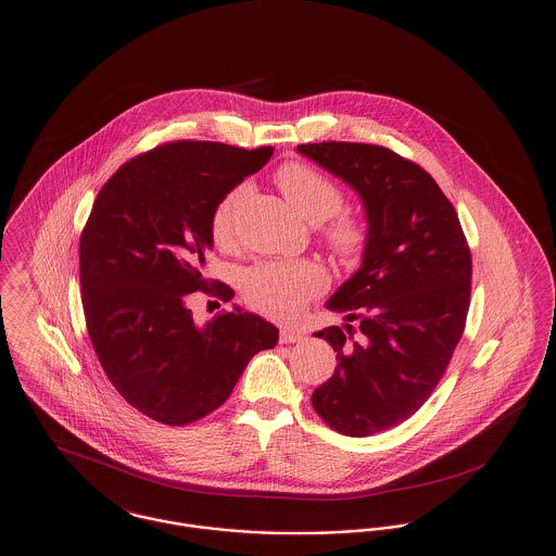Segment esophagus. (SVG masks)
Wrapping results in <instances>:
<instances>
[{"instance_id":"34e87169","label":"esophagus","mask_w":556,"mask_h":556,"mask_svg":"<svg viewBox=\"0 0 556 556\" xmlns=\"http://www.w3.org/2000/svg\"><path fill=\"white\" fill-rule=\"evenodd\" d=\"M302 340H304V333H302V331L281 329V336H279V342H281V344H295V342H302Z\"/></svg>"}]
</instances>
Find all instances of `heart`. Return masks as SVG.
Listing matches in <instances>:
<instances>
[{
  "label": "heart",
  "mask_w": 556,
  "mask_h": 556,
  "mask_svg": "<svg viewBox=\"0 0 556 556\" xmlns=\"http://www.w3.org/2000/svg\"><path fill=\"white\" fill-rule=\"evenodd\" d=\"M277 184L288 198L293 211L311 225L329 220L325 238L340 256H356L365 241V229L358 220L342 216V189L317 168L300 162L286 164L277 173ZM245 186L231 189L212 214V238L218 245L233 238V223ZM327 275L320 266L308 261L302 263H263L248 270L243 279V293L248 302L268 317L293 318L311 298L325 290Z\"/></svg>",
  "instance_id": "heart-1"
}]
</instances>
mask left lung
<instances>
[{"label":"left lung","instance_id":"obj_1","mask_svg":"<svg viewBox=\"0 0 556 556\" xmlns=\"http://www.w3.org/2000/svg\"><path fill=\"white\" fill-rule=\"evenodd\" d=\"M295 152L352 187L365 211L361 266L325 302L346 331L315 333L338 352V367L313 394L325 424L365 438L415 415L442 379L469 311L471 252L448 198L415 162L348 141Z\"/></svg>","mask_w":556,"mask_h":556}]
</instances>
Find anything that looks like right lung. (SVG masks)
Returning a JSON list of instances; mask_svg holds the SVG:
<instances>
[{"instance_id": "add662e5", "label": "right lung", "mask_w": 556, "mask_h": 556, "mask_svg": "<svg viewBox=\"0 0 556 556\" xmlns=\"http://www.w3.org/2000/svg\"><path fill=\"white\" fill-rule=\"evenodd\" d=\"M270 156L273 148L164 143L121 166L93 202L79 248L89 338L118 394L159 424L216 410L250 358L279 340L273 323L238 304L204 325L187 308V293L212 288L216 204Z\"/></svg>"}]
</instances>
